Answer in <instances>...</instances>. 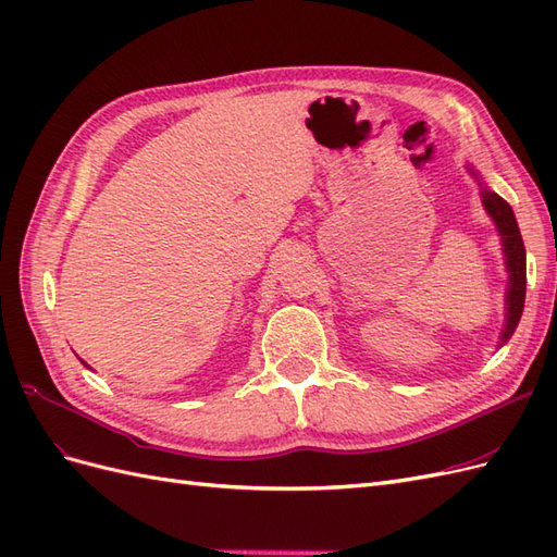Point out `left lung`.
<instances>
[{
  "label": "left lung",
  "mask_w": 557,
  "mask_h": 557,
  "mask_svg": "<svg viewBox=\"0 0 557 557\" xmlns=\"http://www.w3.org/2000/svg\"><path fill=\"white\" fill-rule=\"evenodd\" d=\"M471 176H476L479 185H481V199L483 207L487 211V215L493 218V223L502 237V250H504V264H507L509 272V288H507V323H504L502 336H499V346L507 344L511 339V334L518 327V320L522 315V307H525V244H522L520 230L516 223V215L511 211V207L507 205V199H502L497 193L483 188V181L479 178V174L467 166Z\"/></svg>",
  "instance_id": "1"
}]
</instances>
